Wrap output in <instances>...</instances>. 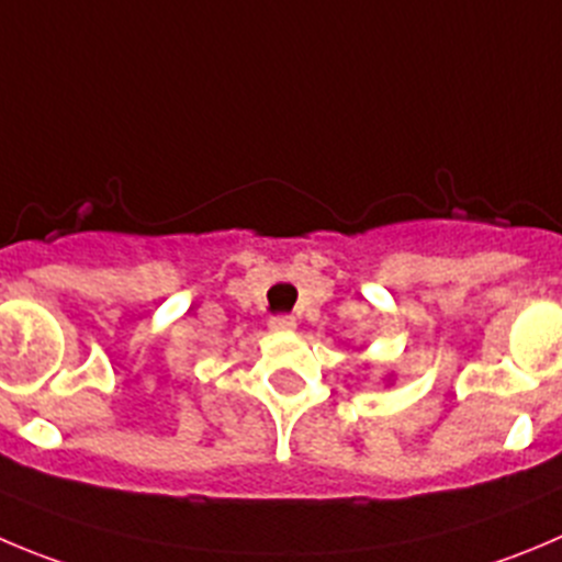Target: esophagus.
<instances>
[{
    "instance_id": "1",
    "label": "esophagus",
    "mask_w": 562,
    "mask_h": 562,
    "mask_svg": "<svg viewBox=\"0 0 562 562\" xmlns=\"http://www.w3.org/2000/svg\"><path fill=\"white\" fill-rule=\"evenodd\" d=\"M270 330H295V317H290V314H276V317H270Z\"/></svg>"
}]
</instances>
